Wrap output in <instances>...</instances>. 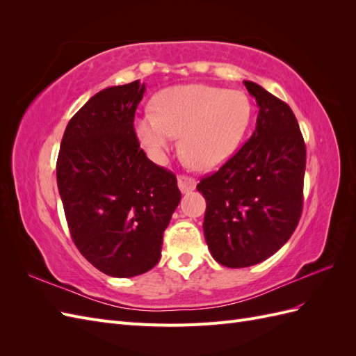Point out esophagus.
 Instances as JSON below:
<instances>
[{"mask_svg": "<svg viewBox=\"0 0 356 356\" xmlns=\"http://www.w3.org/2000/svg\"><path fill=\"white\" fill-rule=\"evenodd\" d=\"M178 187L181 190V193H188L196 188V181L193 179L191 177H184L181 175L178 177Z\"/></svg>", "mask_w": 356, "mask_h": 356, "instance_id": "esophagus-1", "label": "esophagus"}]
</instances>
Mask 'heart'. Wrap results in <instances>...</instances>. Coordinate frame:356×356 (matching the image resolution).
I'll list each match as a JSON object with an SVG mask.
<instances>
[{"label": "heart", "mask_w": 356, "mask_h": 356, "mask_svg": "<svg viewBox=\"0 0 356 356\" xmlns=\"http://www.w3.org/2000/svg\"><path fill=\"white\" fill-rule=\"evenodd\" d=\"M153 108L135 122L136 138L148 157L163 163L179 135L181 154L200 170H213L232 159L252 115L251 101L243 92L207 84L160 90Z\"/></svg>", "instance_id": "obj_1"}]
</instances>
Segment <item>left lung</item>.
<instances>
[{
    "instance_id": "left-lung-1",
    "label": "left lung",
    "mask_w": 356,
    "mask_h": 356,
    "mask_svg": "<svg viewBox=\"0 0 356 356\" xmlns=\"http://www.w3.org/2000/svg\"><path fill=\"white\" fill-rule=\"evenodd\" d=\"M258 105L251 138L203 178V232L213 260L232 268L264 261L286 243L303 209L306 145L289 106L243 81Z\"/></svg>"
}]
</instances>
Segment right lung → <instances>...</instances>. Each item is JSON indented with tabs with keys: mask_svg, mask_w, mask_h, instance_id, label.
<instances>
[{
	"mask_svg": "<svg viewBox=\"0 0 356 356\" xmlns=\"http://www.w3.org/2000/svg\"><path fill=\"white\" fill-rule=\"evenodd\" d=\"M144 92L136 80L92 96L70 120L56 163L75 246L114 277L143 275L159 263L181 200L175 175L139 147L134 120Z\"/></svg>",
	"mask_w": 356,
	"mask_h": 356,
	"instance_id": "obj_1",
	"label": "right lung"
}]
</instances>
